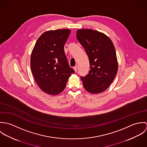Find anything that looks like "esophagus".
<instances>
[{
  "instance_id": "1",
  "label": "esophagus",
  "mask_w": 147,
  "mask_h": 147,
  "mask_svg": "<svg viewBox=\"0 0 147 147\" xmlns=\"http://www.w3.org/2000/svg\"><path fill=\"white\" fill-rule=\"evenodd\" d=\"M74 71L76 72H77V70H78V65H75V66L74 67Z\"/></svg>"
}]
</instances>
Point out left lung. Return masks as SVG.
I'll list each match as a JSON object with an SVG mask.
<instances>
[{"label":"left lung","instance_id":"1","mask_svg":"<svg viewBox=\"0 0 147 147\" xmlns=\"http://www.w3.org/2000/svg\"><path fill=\"white\" fill-rule=\"evenodd\" d=\"M76 37L90 64L88 75L81 77L84 88L90 93H101L107 89L117 74L118 65L114 46L104 33L92 29H78Z\"/></svg>","mask_w":147,"mask_h":147}]
</instances>
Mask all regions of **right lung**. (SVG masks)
Returning a JSON list of instances; mask_svg holds the SVG:
<instances>
[{
	"instance_id": "1",
	"label": "right lung",
	"mask_w": 147,
	"mask_h": 147,
	"mask_svg": "<svg viewBox=\"0 0 147 147\" xmlns=\"http://www.w3.org/2000/svg\"><path fill=\"white\" fill-rule=\"evenodd\" d=\"M71 30H49L38 38L32 50L30 68L40 89L57 95L64 89L68 78L74 73L68 64L64 46Z\"/></svg>"
}]
</instances>
